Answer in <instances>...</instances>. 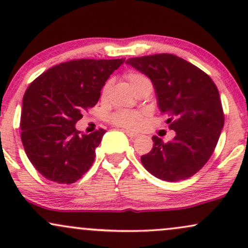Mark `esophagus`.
I'll return each instance as SVG.
<instances>
[{
    "instance_id": "obj_1",
    "label": "esophagus",
    "mask_w": 248,
    "mask_h": 248,
    "mask_svg": "<svg viewBox=\"0 0 248 248\" xmlns=\"http://www.w3.org/2000/svg\"><path fill=\"white\" fill-rule=\"evenodd\" d=\"M124 133L126 134L128 138H130V139H135V138H138V136H139L138 133H134V132H132V130H124Z\"/></svg>"
}]
</instances>
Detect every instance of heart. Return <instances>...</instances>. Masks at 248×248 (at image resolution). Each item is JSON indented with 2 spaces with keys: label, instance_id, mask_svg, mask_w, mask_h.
<instances>
[{
  "label": "heart",
  "instance_id": "b5f03b06",
  "mask_svg": "<svg viewBox=\"0 0 248 248\" xmlns=\"http://www.w3.org/2000/svg\"><path fill=\"white\" fill-rule=\"evenodd\" d=\"M126 79L135 92L141 86H143V85H152V82H150V80L146 76L139 72H128L126 75ZM109 85H110L109 80L104 85V87H102V94H105V93L107 92ZM112 120L115 124H118V126L133 128V129H135V128H139L141 126L142 120H143V115H142L140 112L122 109V110H118V112L113 114Z\"/></svg>",
  "mask_w": 248,
  "mask_h": 248
}]
</instances>
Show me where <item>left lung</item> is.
Returning <instances> with one entry per match:
<instances>
[{
    "label": "left lung",
    "mask_w": 248,
    "mask_h": 248,
    "mask_svg": "<svg viewBox=\"0 0 248 248\" xmlns=\"http://www.w3.org/2000/svg\"><path fill=\"white\" fill-rule=\"evenodd\" d=\"M126 64L152 80L157 106L176 133L169 142L153 136L142 164L163 181L191 177L211 157L224 127L217 86L197 66L169 53L129 58Z\"/></svg>",
    "instance_id": "obj_1"
}]
</instances>
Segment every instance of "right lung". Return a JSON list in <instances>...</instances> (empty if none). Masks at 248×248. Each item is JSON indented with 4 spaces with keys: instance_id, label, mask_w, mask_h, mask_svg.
Masks as SVG:
<instances>
[{
    "instance_id": "right-lung-1",
    "label": "right lung",
    "mask_w": 248,
    "mask_h": 248,
    "mask_svg": "<svg viewBox=\"0 0 248 248\" xmlns=\"http://www.w3.org/2000/svg\"><path fill=\"white\" fill-rule=\"evenodd\" d=\"M124 59H77L56 65L25 91L21 139L32 166L55 183H75L88 171L106 133L76 129L82 112L93 107L109 76Z\"/></svg>"
}]
</instances>
